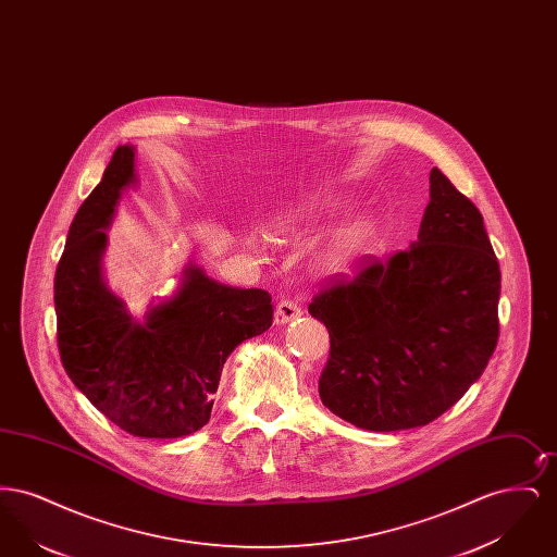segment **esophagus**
Segmentation results:
<instances>
[{
    "label": "esophagus",
    "instance_id": "esophagus-1",
    "mask_svg": "<svg viewBox=\"0 0 557 557\" xmlns=\"http://www.w3.org/2000/svg\"><path fill=\"white\" fill-rule=\"evenodd\" d=\"M302 311L300 307L294 302V300H280L277 307H275V325H286L296 318H300Z\"/></svg>",
    "mask_w": 557,
    "mask_h": 557
}]
</instances>
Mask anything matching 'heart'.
I'll return each instance as SVG.
<instances>
[{
  "mask_svg": "<svg viewBox=\"0 0 557 557\" xmlns=\"http://www.w3.org/2000/svg\"><path fill=\"white\" fill-rule=\"evenodd\" d=\"M318 205H307L302 209L284 212L271 225V238L284 239L294 236L315 212ZM371 238V223L368 219H357L352 223L338 230L332 238L327 239L315 255V269L323 277H338L345 275L368 248Z\"/></svg>",
  "mask_w": 557,
  "mask_h": 557,
  "instance_id": "heart-1",
  "label": "heart"
}]
</instances>
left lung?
Masks as SVG:
<instances>
[{"label":"left lung","instance_id":"obj_1","mask_svg":"<svg viewBox=\"0 0 557 557\" xmlns=\"http://www.w3.org/2000/svg\"><path fill=\"white\" fill-rule=\"evenodd\" d=\"M499 292L482 214L434 166L418 242L309 305L330 332L321 403L373 432L430 424L486 368Z\"/></svg>","mask_w":557,"mask_h":557}]
</instances>
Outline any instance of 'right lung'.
Listing matches in <instances>:
<instances>
[{
  "instance_id": "obj_1",
  "label": "right lung",
  "mask_w": 557,
  "mask_h": 557,
  "mask_svg": "<svg viewBox=\"0 0 557 557\" xmlns=\"http://www.w3.org/2000/svg\"><path fill=\"white\" fill-rule=\"evenodd\" d=\"M135 148L119 146L75 214L53 280L58 350L85 397L141 438H180L211 420L225 359L273 321L269 292L239 290L187 263L177 290L133 318L102 273L107 230L127 187Z\"/></svg>"
}]
</instances>
